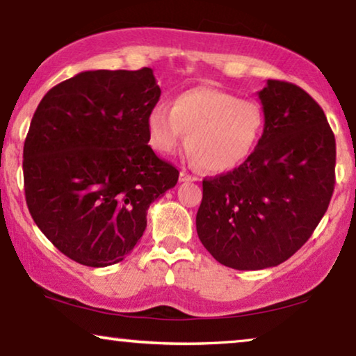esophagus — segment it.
Listing matches in <instances>:
<instances>
[{"label": "esophagus", "instance_id": "1", "mask_svg": "<svg viewBox=\"0 0 356 356\" xmlns=\"http://www.w3.org/2000/svg\"><path fill=\"white\" fill-rule=\"evenodd\" d=\"M179 181H181V182H195V181H198V179L195 177V175L186 172V170H181V175H179Z\"/></svg>", "mask_w": 356, "mask_h": 356}]
</instances>
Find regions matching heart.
Returning <instances> with one entry per match:
<instances>
[{
  "label": "heart",
  "instance_id": "1",
  "mask_svg": "<svg viewBox=\"0 0 356 356\" xmlns=\"http://www.w3.org/2000/svg\"><path fill=\"white\" fill-rule=\"evenodd\" d=\"M265 112L254 99L213 88H193L146 117L149 145L172 154L186 143L192 158L210 172H226L249 158L264 134Z\"/></svg>",
  "mask_w": 356,
  "mask_h": 356
}]
</instances>
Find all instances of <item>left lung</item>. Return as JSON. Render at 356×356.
Returning <instances> with one entry per match:
<instances>
[{
  "label": "left lung",
  "mask_w": 356,
  "mask_h": 356,
  "mask_svg": "<svg viewBox=\"0 0 356 356\" xmlns=\"http://www.w3.org/2000/svg\"><path fill=\"white\" fill-rule=\"evenodd\" d=\"M264 134L231 172L203 179L197 234L218 262L262 270L290 259L327 211L335 186V136L319 104L296 84L259 91Z\"/></svg>",
  "instance_id": "left-lung-1"
}]
</instances>
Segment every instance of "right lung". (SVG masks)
<instances>
[{
    "instance_id": "add662e5",
    "label": "right lung",
    "mask_w": 356,
    "mask_h": 356,
    "mask_svg": "<svg viewBox=\"0 0 356 356\" xmlns=\"http://www.w3.org/2000/svg\"><path fill=\"white\" fill-rule=\"evenodd\" d=\"M153 70L83 71L42 99L24 143V188L35 225L86 267L125 259L146 211L179 170L148 145L159 101Z\"/></svg>"
}]
</instances>
